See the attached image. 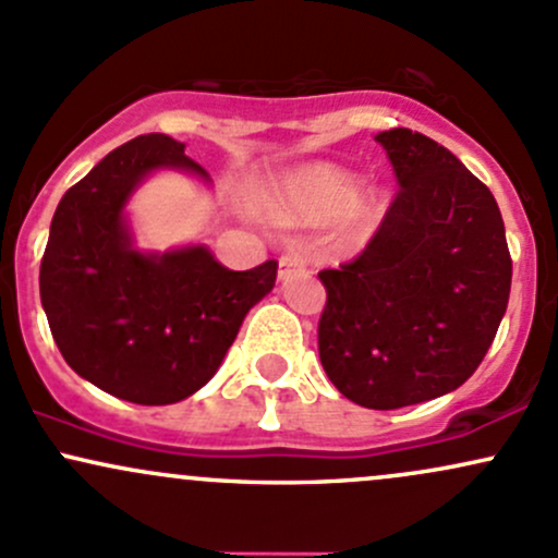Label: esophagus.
Segmentation results:
<instances>
[{"label":"esophagus","mask_w":558,"mask_h":558,"mask_svg":"<svg viewBox=\"0 0 558 558\" xmlns=\"http://www.w3.org/2000/svg\"><path fill=\"white\" fill-rule=\"evenodd\" d=\"M302 269H304L302 256H299V254H286V256H280V262H278V278L280 280H289L296 272H302Z\"/></svg>","instance_id":"obj_1"}]
</instances>
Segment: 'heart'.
Wrapping results in <instances>:
<instances>
[{"label":"heart","mask_w":558,"mask_h":558,"mask_svg":"<svg viewBox=\"0 0 558 558\" xmlns=\"http://www.w3.org/2000/svg\"><path fill=\"white\" fill-rule=\"evenodd\" d=\"M357 195L360 177L330 163H315L299 169L275 190L269 198V211L283 225H323L333 222L354 206L352 230L360 238L381 219L384 201L378 193H371L354 205Z\"/></svg>","instance_id":"1"}]
</instances>
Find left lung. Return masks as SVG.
Listing matches in <instances>:
<instances>
[{"mask_svg": "<svg viewBox=\"0 0 558 558\" xmlns=\"http://www.w3.org/2000/svg\"><path fill=\"white\" fill-rule=\"evenodd\" d=\"M402 190L368 248L323 269L317 328L330 384L357 405L395 410L450 395L480 368L511 293L493 193L448 148L378 132Z\"/></svg>", "mask_w": 558, "mask_h": 558, "instance_id": "left-lung-1", "label": "left lung"}]
</instances>
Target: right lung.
Returning a JSON list of instances; mask_svg holds the SVG:
<instances>
[{
  "label": "right lung",
  "instance_id": "add662e5",
  "mask_svg": "<svg viewBox=\"0 0 558 558\" xmlns=\"http://www.w3.org/2000/svg\"><path fill=\"white\" fill-rule=\"evenodd\" d=\"M158 171L211 187L185 143L134 137L60 198L39 269L41 307L65 363L137 405H171L206 387L278 278L275 262L228 269L204 243L140 248L130 201Z\"/></svg>",
  "mask_w": 558,
  "mask_h": 558
}]
</instances>
